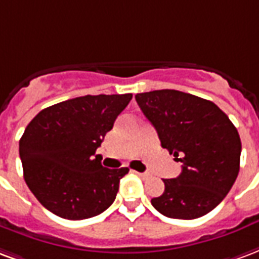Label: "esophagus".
Returning <instances> with one entry per match:
<instances>
[{
  "instance_id": "obj_1",
  "label": "esophagus",
  "mask_w": 259,
  "mask_h": 259,
  "mask_svg": "<svg viewBox=\"0 0 259 259\" xmlns=\"http://www.w3.org/2000/svg\"><path fill=\"white\" fill-rule=\"evenodd\" d=\"M135 174H138L139 177H142V178H148L149 177V174L148 172H138V171H134Z\"/></svg>"
}]
</instances>
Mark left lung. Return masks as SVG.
I'll list each match as a JSON object with an SVG mask.
<instances>
[{
    "instance_id": "left-lung-1",
    "label": "left lung",
    "mask_w": 259,
    "mask_h": 259,
    "mask_svg": "<svg viewBox=\"0 0 259 259\" xmlns=\"http://www.w3.org/2000/svg\"><path fill=\"white\" fill-rule=\"evenodd\" d=\"M137 103L169 154L182 163V172L163 179L165 189L152 199L160 214L194 220L220 204L240 169L239 132L211 101L175 90L135 95Z\"/></svg>"
}]
</instances>
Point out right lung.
<instances>
[{"instance_id": "add662e5", "label": "right lung", "mask_w": 259, "mask_h": 259, "mask_svg": "<svg viewBox=\"0 0 259 259\" xmlns=\"http://www.w3.org/2000/svg\"><path fill=\"white\" fill-rule=\"evenodd\" d=\"M132 94L85 95L41 110L19 142L24 181L60 218L87 220L113 204L127 167L105 168L95 156Z\"/></svg>"}]
</instances>
